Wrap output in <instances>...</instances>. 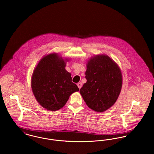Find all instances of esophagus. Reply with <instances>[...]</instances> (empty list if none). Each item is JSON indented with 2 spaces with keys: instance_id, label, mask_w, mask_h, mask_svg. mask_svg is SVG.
Returning a JSON list of instances; mask_svg holds the SVG:
<instances>
[{
  "instance_id": "obj_1",
  "label": "esophagus",
  "mask_w": 154,
  "mask_h": 154,
  "mask_svg": "<svg viewBox=\"0 0 154 154\" xmlns=\"http://www.w3.org/2000/svg\"><path fill=\"white\" fill-rule=\"evenodd\" d=\"M82 83H78V84H77V86H78V88L80 89L81 88H82Z\"/></svg>"
}]
</instances>
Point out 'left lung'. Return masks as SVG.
<instances>
[{"label": "left lung", "mask_w": 154, "mask_h": 154, "mask_svg": "<svg viewBox=\"0 0 154 154\" xmlns=\"http://www.w3.org/2000/svg\"><path fill=\"white\" fill-rule=\"evenodd\" d=\"M86 79L80 94L92 110L103 112L110 108L119 97L122 75L119 65L106 54L90 58L86 63Z\"/></svg>", "instance_id": "obj_1"}]
</instances>
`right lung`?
<instances>
[{
  "mask_svg": "<svg viewBox=\"0 0 154 154\" xmlns=\"http://www.w3.org/2000/svg\"><path fill=\"white\" fill-rule=\"evenodd\" d=\"M69 58L58 53L45 55L35 68L31 77L33 94L40 105L54 111L63 108L69 96L79 90L72 82L71 74L65 69Z\"/></svg>",
  "mask_w": 154,
  "mask_h": 154,
  "instance_id": "1",
  "label": "right lung"
}]
</instances>
